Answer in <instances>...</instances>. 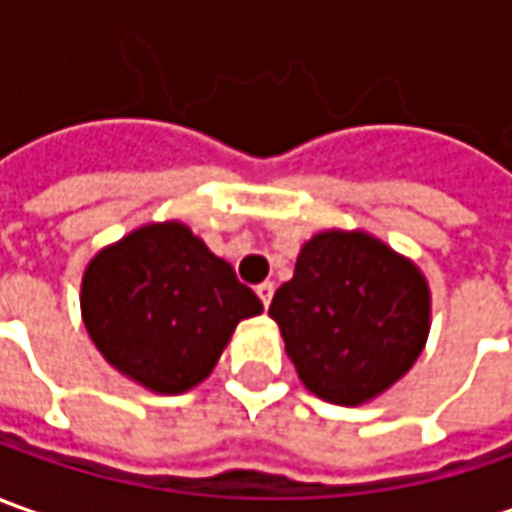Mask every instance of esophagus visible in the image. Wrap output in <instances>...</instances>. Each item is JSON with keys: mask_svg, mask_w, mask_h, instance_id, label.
I'll use <instances>...</instances> for the list:
<instances>
[{"mask_svg": "<svg viewBox=\"0 0 512 512\" xmlns=\"http://www.w3.org/2000/svg\"><path fill=\"white\" fill-rule=\"evenodd\" d=\"M257 297H260V303L269 309V303H272V297H274V283H269V280H266V283H260V286H257Z\"/></svg>", "mask_w": 512, "mask_h": 512, "instance_id": "1", "label": "esophagus"}]
</instances>
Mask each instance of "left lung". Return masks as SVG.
<instances>
[{"label": "left lung", "instance_id": "left-lung-1", "mask_svg": "<svg viewBox=\"0 0 512 512\" xmlns=\"http://www.w3.org/2000/svg\"><path fill=\"white\" fill-rule=\"evenodd\" d=\"M428 314L419 269L362 232L311 238L269 306L303 385L337 405L391 388L422 354Z\"/></svg>", "mask_w": 512, "mask_h": 512}]
</instances>
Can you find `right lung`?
Wrapping results in <instances>:
<instances>
[{"label":"right lung","mask_w":512,"mask_h":512,"mask_svg":"<svg viewBox=\"0 0 512 512\" xmlns=\"http://www.w3.org/2000/svg\"><path fill=\"white\" fill-rule=\"evenodd\" d=\"M263 303L184 223H150L87 266L81 314L98 351L158 394L209 377L240 320Z\"/></svg>","instance_id":"right-lung-1"}]
</instances>
